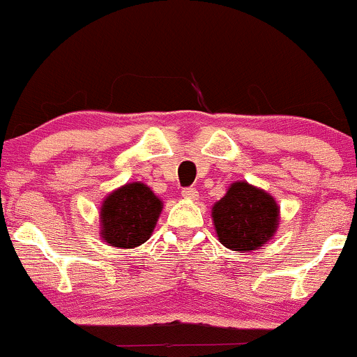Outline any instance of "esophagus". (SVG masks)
Segmentation results:
<instances>
[{"label":"esophagus","instance_id":"obj_1","mask_svg":"<svg viewBox=\"0 0 357 357\" xmlns=\"http://www.w3.org/2000/svg\"><path fill=\"white\" fill-rule=\"evenodd\" d=\"M181 195H183V198L191 199V202H196V199H198V196H199V192H198V190H196V188H184V190L181 191Z\"/></svg>","mask_w":357,"mask_h":357}]
</instances>
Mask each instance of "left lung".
Segmentation results:
<instances>
[{
	"instance_id": "1",
	"label": "left lung",
	"mask_w": 357,
	"mask_h": 357,
	"mask_svg": "<svg viewBox=\"0 0 357 357\" xmlns=\"http://www.w3.org/2000/svg\"><path fill=\"white\" fill-rule=\"evenodd\" d=\"M211 218L223 247L236 253L255 252L277 233L280 206L270 192L247 181L230 184L213 204Z\"/></svg>"
}]
</instances>
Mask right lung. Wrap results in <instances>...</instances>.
<instances>
[{
	"instance_id": "add662e5",
	"label": "right lung",
	"mask_w": 357,
	"mask_h": 357,
	"mask_svg": "<svg viewBox=\"0 0 357 357\" xmlns=\"http://www.w3.org/2000/svg\"><path fill=\"white\" fill-rule=\"evenodd\" d=\"M162 202L141 181L109 192L100 204V238L110 247L136 248L153 235Z\"/></svg>"
}]
</instances>
